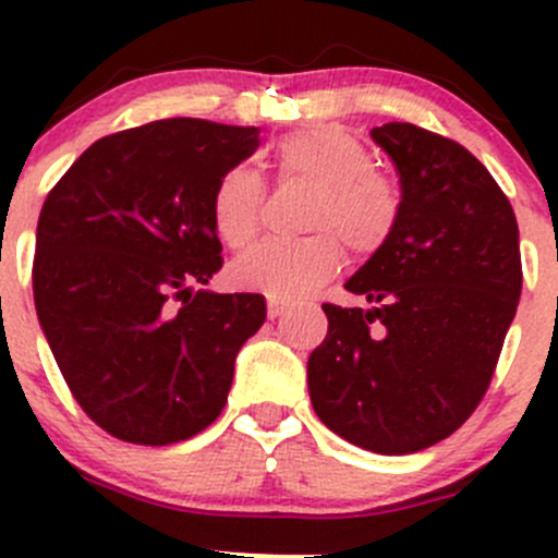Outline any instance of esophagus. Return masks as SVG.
<instances>
[{
    "mask_svg": "<svg viewBox=\"0 0 558 558\" xmlns=\"http://www.w3.org/2000/svg\"><path fill=\"white\" fill-rule=\"evenodd\" d=\"M286 311H289V305H286L283 300H278V296H267V315L269 318H280Z\"/></svg>",
    "mask_w": 558,
    "mask_h": 558,
    "instance_id": "esophagus-1",
    "label": "esophagus"
}]
</instances>
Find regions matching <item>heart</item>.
<instances>
[{
    "label": "heart",
    "instance_id": "1",
    "mask_svg": "<svg viewBox=\"0 0 558 558\" xmlns=\"http://www.w3.org/2000/svg\"><path fill=\"white\" fill-rule=\"evenodd\" d=\"M373 150L340 126H307L275 145L280 180L315 189L302 240H267L232 264L240 289L264 291L278 300H305L335 278L345 247L373 256L397 232L404 196L391 174L373 167ZM267 185L245 165L221 172L210 194L216 234L229 247H245L262 229Z\"/></svg>",
    "mask_w": 558,
    "mask_h": 558
}]
</instances>
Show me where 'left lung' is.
Wrapping results in <instances>:
<instances>
[{
    "label": "left lung",
    "instance_id": "left-lung-1",
    "mask_svg": "<svg viewBox=\"0 0 558 558\" xmlns=\"http://www.w3.org/2000/svg\"><path fill=\"white\" fill-rule=\"evenodd\" d=\"M404 210L345 283L369 311L326 302L329 331L307 359L315 415L384 456L453 435L497 373L521 296L519 223L492 172L456 140L384 123Z\"/></svg>",
    "mask_w": 558,
    "mask_h": 558
}]
</instances>
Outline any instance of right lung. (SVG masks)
I'll list each match as a JSON object with an SVG mask.
<instances>
[{
	"instance_id": "obj_1",
	"label": "right lung",
	"mask_w": 558,
	"mask_h": 558,
	"mask_svg": "<svg viewBox=\"0 0 558 558\" xmlns=\"http://www.w3.org/2000/svg\"><path fill=\"white\" fill-rule=\"evenodd\" d=\"M258 129L167 118L97 140L50 189L32 289L83 413L134 446H172L227 404L262 294L197 289L223 267L210 194Z\"/></svg>"
}]
</instances>
